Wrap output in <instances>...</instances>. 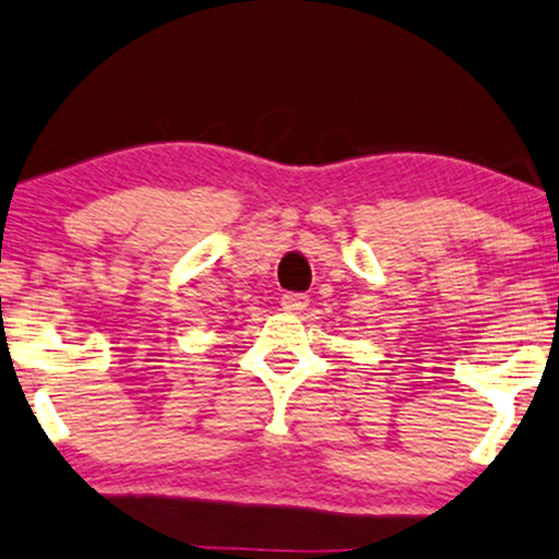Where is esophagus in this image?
<instances>
[{
    "label": "esophagus",
    "mask_w": 559,
    "mask_h": 559,
    "mask_svg": "<svg viewBox=\"0 0 559 559\" xmlns=\"http://www.w3.org/2000/svg\"><path fill=\"white\" fill-rule=\"evenodd\" d=\"M281 307H284V312H301V309L309 307V296L307 294H284L281 296Z\"/></svg>",
    "instance_id": "1"
}]
</instances>
